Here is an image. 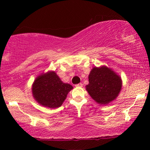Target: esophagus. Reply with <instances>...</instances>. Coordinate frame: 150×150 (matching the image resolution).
Instances as JSON below:
<instances>
[{
    "label": "esophagus",
    "mask_w": 150,
    "mask_h": 150,
    "mask_svg": "<svg viewBox=\"0 0 150 150\" xmlns=\"http://www.w3.org/2000/svg\"><path fill=\"white\" fill-rule=\"evenodd\" d=\"M75 87H83V84L82 83H78V84H77V85H75Z\"/></svg>",
    "instance_id": "obj_1"
}]
</instances>
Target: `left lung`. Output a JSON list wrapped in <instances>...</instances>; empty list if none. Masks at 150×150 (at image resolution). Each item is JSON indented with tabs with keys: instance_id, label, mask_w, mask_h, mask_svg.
Masks as SVG:
<instances>
[{
	"instance_id": "left-lung-1",
	"label": "left lung",
	"mask_w": 150,
	"mask_h": 150,
	"mask_svg": "<svg viewBox=\"0 0 150 150\" xmlns=\"http://www.w3.org/2000/svg\"><path fill=\"white\" fill-rule=\"evenodd\" d=\"M88 82L86 90L95 102L103 105L116 99L122 85L120 76L106 66L93 67Z\"/></svg>"
}]
</instances>
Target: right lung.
I'll use <instances>...</instances> for the list:
<instances>
[{"mask_svg":"<svg viewBox=\"0 0 150 150\" xmlns=\"http://www.w3.org/2000/svg\"><path fill=\"white\" fill-rule=\"evenodd\" d=\"M73 88L68 83H63L55 71H48L36 77L32 85V92L40 105L55 108L62 105Z\"/></svg>","mask_w":150,"mask_h":150,"instance_id":"right-lung-1","label":"right lung"}]
</instances>
